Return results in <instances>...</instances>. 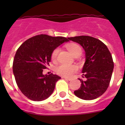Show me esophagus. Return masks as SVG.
Masks as SVG:
<instances>
[{"label":"esophagus","mask_w":125,"mask_h":125,"mask_svg":"<svg viewBox=\"0 0 125 125\" xmlns=\"http://www.w3.org/2000/svg\"><path fill=\"white\" fill-rule=\"evenodd\" d=\"M62 78H63L64 79H66V80H68V81H71V78H68V77H66V76H63Z\"/></svg>","instance_id":"esophagus-1"}]
</instances>
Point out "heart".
Returning a JSON list of instances; mask_svg holds the SVG:
<instances>
[{
    "mask_svg": "<svg viewBox=\"0 0 125 125\" xmlns=\"http://www.w3.org/2000/svg\"><path fill=\"white\" fill-rule=\"evenodd\" d=\"M67 48H68V51L73 56L77 54H81V48L77 44H74V43L69 44L67 45ZM59 51V48H56L53 51L51 54V57L53 60L56 59ZM77 70H78V68L75 65H69L65 64L59 65V66H57L56 69V72L57 73L64 76H71Z\"/></svg>",
    "mask_w": 125,
    "mask_h": 125,
    "instance_id": "b5f03b06",
    "label": "heart"
}]
</instances>
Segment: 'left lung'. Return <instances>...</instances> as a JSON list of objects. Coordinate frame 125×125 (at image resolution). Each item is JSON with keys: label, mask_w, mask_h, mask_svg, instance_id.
<instances>
[{"label": "left lung", "mask_w": 125, "mask_h": 125, "mask_svg": "<svg viewBox=\"0 0 125 125\" xmlns=\"http://www.w3.org/2000/svg\"><path fill=\"white\" fill-rule=\"evenodd\" d=\"M69 41L78 43L85 51V62L83 68L81 87L74 91L75 95L84 100L100 97L109 86L114 64L110 51L98 39L86 36L68 37Z\"/></svg>", "instance_id": "obj_1"}]
</instances>
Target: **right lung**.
<instances>
[{
	"mask_svg": "<svg viewBox=\"0 0 125 125\" xmlns=\"http://www.w3.org/2000/svg\"><path fill=\"white\" fill-rule=\"evenodd\" d=\"M68 41L66 37L40 34L19 47L13 62V73L19 88L29 99L41 101L51 95L61 77L52 73L44 74L43 69L49 65L53 51Z\"/></svg>",
	"mask_w": 125,
	"mask_h": 125,
	"instance_id": "right-lung-1",
	"label": "right lung"
}]
</instances>
